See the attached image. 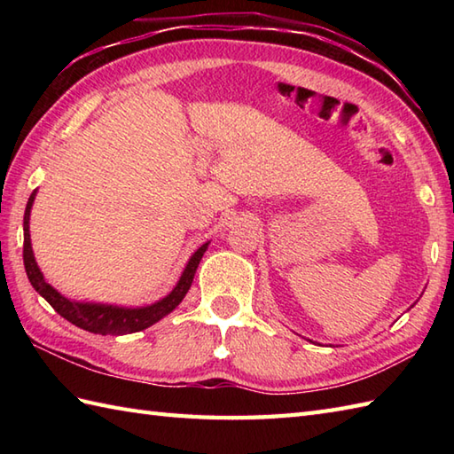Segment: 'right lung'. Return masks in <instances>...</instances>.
<instances>
[{
  "label": "right lung",
  "mask_w": 454,
  "mask_h": 454,
  "mask_svg": "<svg viewBox=\"0 0 454 454\" xmlns=\"http://www.w3.org/2000/svg\"><path fill=\"white\" fill-rule=\"evenodd\" d=\"M35 192L36 191H33L31 197H28L27 208H25V220H23L25 271H27L28 281H31L35 291L41 294L58 314L66 317L70 324L82 327V330H85V332L99 333V335H124V333L146 330V327H150L152 324L161 320L163 316H168L171 310H176L179 302L183 301V296H185L189 291L200 257L207 252L208 244L200 246L197 249L195 255L189 259L185 271H183L176 288H173V291L166 298H161V301L156 304L146 306V308H117V306H103V304L72 302V301H67L66 296H62L60 293H56L54 288L43 278L41 269L36 267L33 247H31V234H28V215H31Z\"/></svg>",
  "instance_id": "1"
}]
</instances>
